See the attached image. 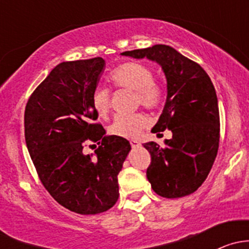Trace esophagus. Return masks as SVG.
<instances>
[{
	"mask_svg": "<svg viewBox=\"0 0 249 249\" xmlns=\"http://www.w3.org/2000/svg\"><path fill=\"white\" fill-rule=\"evenodd\" d=\"M130 144H131L132 148H136V147H139V145H140V142H139V141H136V140H131V141H130Z\"/></svg>",
	"mask_w": 249,
	"mask_h": 249,
	"instance_id": "esophagus-1",
	"label": "esophagus"
}]
</instances>
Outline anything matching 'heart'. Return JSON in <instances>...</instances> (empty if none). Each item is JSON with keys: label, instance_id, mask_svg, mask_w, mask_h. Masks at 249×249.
<instances>
[{"label": "heart", "instance_id": "heart-1", "mask_svg": "<svg viewBox=\"0 0 249 249\" xmlns=\"http://www.w3.org/2000/svg\"><path fill=\"white\" fill-rule=\"evenodd\" d=\"M152 69L141 62H125L109 74L113 87L134 90L137 104L150 109L159 108L165 100V90L160 83L155 82ZM91 104L96 114L106 119L110 110V95L105 88L92 91ZM149 124V118L144 113L119 114L109 126V132L125 139H135Z\"/></svg>", "mask_w": 249, "mask_h": 249}]
</instances>
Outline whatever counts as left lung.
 <instances>
[{
    "label": "left lung",
    "instance_id": "8db88e82",
    "mask_svg": "<svg viewBox=\"0 0 249 249\" xmlns=\"http://www.w3.org/2000/svg\"><path fill=\"white\" fill-rule=\"evenodd\" d=\"M122 55L158 62L167 80L166 104L152 132L169 129L172 139L165 140V147L143 144L152 158L147 178L153 190L167 199L193 194L207 178L219 147V108L211 78L199 64L165 44Z\"/></svg>",
    "mask_w": 249,
    "mask_h": 249
}]
</instances>
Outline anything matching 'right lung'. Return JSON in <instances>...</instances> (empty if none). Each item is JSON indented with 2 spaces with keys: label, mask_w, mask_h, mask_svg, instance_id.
Here are the masks:
<instances>
[{
  "label": "right lung",
  "mask_w": 249,
  "mask_h": 249,
  "mask_svg": "<svg viewBox=\"0 0 249 249\" xmlns=\"http://www.w3.org/2000/svg\"><path fill=\"white\" fill-rule=\"evenodd\" d=\"M105 60L61 62L36 88L26 104L25 141L42 184L61 206L79 214L109 210L119 197L118 175L131 145L105 136L91 104ZM85 140L95 154L82 153Z\"/></svg>",
  "instance_id": "right-lung-1"
}]
</instances>
